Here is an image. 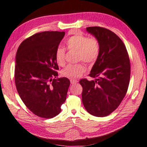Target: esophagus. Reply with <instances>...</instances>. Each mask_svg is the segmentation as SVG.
Masks as SVG:
<instances>
[{"instance_id":"esophagus-1","label":"esophagus","mask_w":147,"mask_h":147,"mask_svg":"<svg viewBox=\"0 0 147 147\" xmlns=\"http://www.w3.org/2000/svg\"><path fill=\"white\" fill-rule=\"evenodd\" d=\"M78 82V81L75 80V79H71L70 80V83H71V84H72V85H73V84H76Z\"/></svg>"}]
</instances>
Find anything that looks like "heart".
Returning <instances> with one entry per match:
<instances>
[{"mask_svg":"<svg viewBox=\"0 0 147 147\" xmlns=\"http://www.w3.org/2000/svg\"><path fill=\"white\" fill-rule=\"evenodd\" d=\"M66 45L69 50L77 51L78 60L90 64L94 62L100 53V44L94 38H89L83 34H76L66 41ZM55 61L60 66L66 64V51L59 47L55 53ZM86 71L83 64H69L62 71V75L70 79H77L82 76Z\"/></svg>","mask_w":147,"mask_h":147,"instance_id":"1","label":"heart"}]
</instances>
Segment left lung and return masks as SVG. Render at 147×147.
<instances>
[{
    "instance_id": "1",
    "label": "left lung",
    "mask_w": 147,
    "mask_h": 147,
    "mask_svg": "<svg viewBox=\"0 0 147 147\" xmlns=\"http://www.w3.org/2000/svg\"><path fill=\"white\" fill-rule=\"evenodd\" d=\"M98 41L100 53L89 76L82 79V102L90 115L106 117L119 107L128 90L130 62L124 43L113 32L100 26L86 28Z\"/></svg>"
}]
</instances>
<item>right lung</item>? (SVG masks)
<instances>
[{
    "label": "right lung",
    "mask_w": 147,
    "mask_h": 147,
    "mask_svg": "<svg viewBox=\"0 0 147 147\" xmlns=\"http://www.w3.org/2000/svg\"><path fill=\"white\" fill-rule=\"evenodd\" d=\"M64 32L36 33L21 43L17 51L15 83L26 107L38 117L51 119L61 111L69 80L57 78L55 53Z\"/></svg>",
    "instance_id": "right-lung-1"
}]
</instances>
